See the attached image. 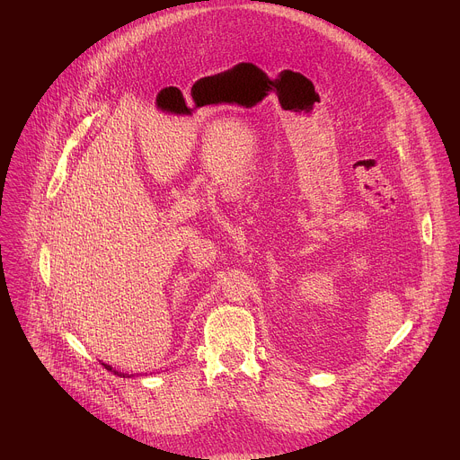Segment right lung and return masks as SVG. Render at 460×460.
I'll return each mask as SVG.
<instances>
[{
    "label": "right lung",
    "mask_w": 460,
    "mask_h": 460,
    "mask_svg": "<svg viewBox=\"0 0 460 460\" xmlns=\"http://www.w3.org/2000/svg\"><path fill=\"white\" fill-rule=\"evenodd\" d=\"M103 366H105V367H107V369H111V367H109V366H107V364H103ZM114 373H116V371H114Z\"/></svg>",
    "instance_id": "obj_1"
}]
</instances>
